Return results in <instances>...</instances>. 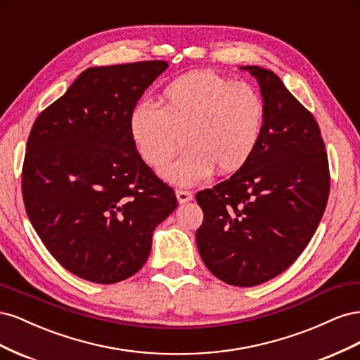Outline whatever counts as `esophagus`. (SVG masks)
Returning <instances> with one entry per match:
<instances>
[{
	"mask_svg": "<svg viewBox=\"0 0 360 360\" xmlns=\"http://www.w3.org/2000/svg\"><path fill=\"white\" fill-rule=\"evenodd\" d=\"M176 197H177V201L180 204H184L192 200V193L189 191H181V189H177L176 191Z\"/></svg>",
	"mask_w": 360,
	"mask_h": 360,
	"instance_id": "esophagus-1",
	"label": "esophagus"
}]
</instances>
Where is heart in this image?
Here are the masks:
<instances>
[{
	"label": "heart",
	"mask_w": 360,
	"mask_h": 360,
	"mask_svg": "<svg viewBox=\"0 0 360 360\" xmlns=\"http://www.w3.org/2000/svg\"><path fill=\"white\" fill-rule=\"evenodd\" d=\"M264 103L252 85L214 72H191L163 89L159 110L139 105L129 117L138 153L151 168L168 163L184 146L191 148L162 171L163 179L191 186L209 177L242 169L263 134Z\"/></svg>",
	"instance_id": "heart-1"
}]
</instances>
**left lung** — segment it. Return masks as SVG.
Instances as JSON below:
<instances>
[{"label": "left lung", "instance_id": "left-lung-1", "mask_svg": "<svg viewBox=\"0 0 360 360\" xmlns=\"http://www.w3.org/2000/svg\"><path fill=\"white\" fill-rule=\"evenodd\" d=\"M240 69L258 81L263 134L242 169L195 197L204 213L197 246L217 279L254 287L287 270L308 246L328 204L330 176L312 114L271 70Z\"/></svg>", "mask_w": 360, "mask_h": 360}]
</instances>
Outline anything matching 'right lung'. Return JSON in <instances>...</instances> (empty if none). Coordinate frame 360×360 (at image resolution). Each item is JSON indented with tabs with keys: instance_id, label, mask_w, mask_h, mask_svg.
Instances as JSON below:
<instances>
[{
	"instance_id": "1",
	"label": "right lung",
	"mask_w": 360,
	"mask_h": 360,
	"mask_svg": "<svg viewBox=\"0 0 360 360\" xmlns=\"http://www.w3.org/2000/svg\"><path fill=\"white\" fill-rule=\"evenodd\" d=\"M167 61L84 70L32 124L22 168L31 225L70 274L115 284L144 266L174 191L141 159L129 117Z\"/></svg>"
}]
</instances>
